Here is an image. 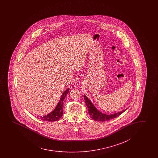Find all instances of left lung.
<instances>
[{
    "label": "left lung",
    "mask_w": 158,
    "mask_h": 158,
    "mask_svg": "<svg viewBox=\"0 0 158 158\" xmlns=\"http://www.w3.org/2000/svg\"><path fill=\"white\" fill-rule=\"evenodd\" d=\"M83 97L85 98L87 107L88 108L89 114L90 116L93 119L96 120V121L104 122L106 120H110L114 119L115 118H116L121 115L123 112H124V111L126 110H124L119 112L118 113H115V114H110V115L102 114V112H101L100 111H99L96 108V106L93 104L91 101L87 97H86L85 95H84Z\"/></svg>",
    "instance_id": "obj_1"
}]
</instances>
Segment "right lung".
Listing matches in <instances>:
<instances>
[{
    "label": "right lung",
    "mask_w": 158,
    "mask_h": 158,
    "mask_svg": "<svg viewBox=\"0 0 158 158\" xmlns=\"http://www.w3.org/2000/svg\"><path fill=\"white\" fill-rule=\"evenodd\" d=\"M69 91V89L68 88L63 93L62 96L60 98V100L59 101L55 109L48 115L40 116V119L43 120L44 121H48V122H53V121H56L60 119L62 117V114H63V101L64 100Z\"/></svg>",
    "instance_id": "add662e5"
}]
</instances>
